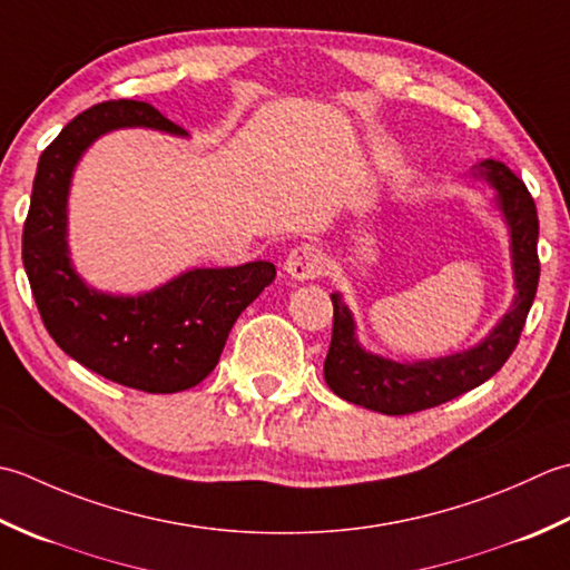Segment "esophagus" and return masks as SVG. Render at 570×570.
<instances>
[{"label": "esophagus", "instance_id": "1", "mask_svg": "<svg viewBox=\"0 0 570 570\" xmlns=\"http://www.w3.org/2000/svg\"><path fill=\"white\" fill-rule=\"evenodd\" d=\"M324 268V255L317 246L312 243H302V246L289 250L285 258V273L293 277V281H315L322 275Z\"/></svg>", "mask_w": 570, "mask_h": 570}]
</instances>
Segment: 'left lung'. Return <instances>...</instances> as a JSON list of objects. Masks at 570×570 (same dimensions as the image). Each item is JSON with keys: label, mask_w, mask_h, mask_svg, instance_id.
Returning a JSON list of instances; mask_svg holds the SVG:
<instances>
[{"label": "left lung", "mask_w": 570, "mask_h": 570, "mask_svg": "<svg viewBox=\"0 0 570 570\" xmlns=\"http://www.w3.org/2000/svg\"><path fill=\"white\" fill-rule=\"evenodd\" d=\"M474 179L494 189V204L509 228V253L517 295L492 332L480 344L421 362H393L358 344L352 309L340 293H332L334 327L330 354L324 358V381L336 396L383 415H405L433 409L478 389L504 366L524 330L539 287V216L524 181L497 159L472 167Z\"/></svg>", "instance_id": "1"}]
</instances>
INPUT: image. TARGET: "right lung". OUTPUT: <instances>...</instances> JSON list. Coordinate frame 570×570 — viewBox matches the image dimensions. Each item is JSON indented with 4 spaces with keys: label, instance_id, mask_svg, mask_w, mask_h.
<instances>
[{
    "label": "right lung",
    "instance_id": "1",
    "mask_svg": "<svg viewBox=\"0 0 570 570\" xmlns=\"http://www.w3.org/2000/svg\"><path fill=\"white\" fill-rule=\"evenodd\" d=\"M122 127L189 137L149 102L108 100L80 112L39 157L21 258L46 330L68 356L127 389L187 391L216 368L230 327L275 281V265L191 268L139 295L90 287L68 248V191L86 149Z\"/></svg>",
    "mask_w": 570,
    "mask_h": 570
}]
</instances>
